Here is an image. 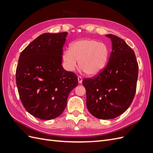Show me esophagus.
Segmentation results:
<instances>
[{"instance_id": "1", "label": "esophagus", "mask_w": 153, "mask_h": 153, "mask_svg": "<svg viewBox=\"0 0 153 153\" xmlns=\"http://www.w3.org/2000/svg\"><path fill=\"white\" fill-rule=\"evenodd\" d=\"M78 82L80 83V84H81V83L82 82V78L80 76H78Z\"/></svg>"}]
</instances>
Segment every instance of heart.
<instances>
[{
    "label": "heart",
    "mask_w": 153,
    "mask_h": 153,
    "mask_svg": "<svg viewBox=\"0 0 153 153\" xmlns=\"http://www.w3.org/2000/svg\"><path fill=\"white\" fill-rule=\"evenodd\" d=\"M109 48L104 43L82 39L74 41L70 49L63 52L62 59L69 71H73L79 61V66L88 75L93 76L105 68L109 59Z\"/></svg>",
    "instance_id": "heart-1"
}]
</instances>
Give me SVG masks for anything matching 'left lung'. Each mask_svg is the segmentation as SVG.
Wrapping results in <instances>:
<instances>
[{
    "instance_id": "left-lung-1",
    "label": "left lung",
    "mask_w": 153,
    "mask_h": 153,
    "mask_svg": "<svg viewBox=\"0 0 153 153\" xmlns=\"http://www.w3.org/2000/svg\"><path fill=\"white\" fill-rule=\"evenodd\" d=\"M112 51L107 65L82 84L86 89L88 110L100 119L119 116L131 104L136 92L138 65L134 51L125 41L113 34Z\"/></svg>"
}]
</instances>
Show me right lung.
Wrapping results in <instances>:
<instances>
[{"instance_id": "1", "label": "right lung", "mask_w": 153, "mask_h": 153, "mask_svg": "<svg viewBox=\"0 0 153 153\" xmlns=\"http://www.w3.org/2000/svg\"><path fill=\"white\" fill-rule=\"evenodd\" d=\"M68 33H44L22 51L16 82L24 108L43 120L57 117L65 109L69 92L78 85L75 73L62 66Z\"/></svg>"}]
</instances>
